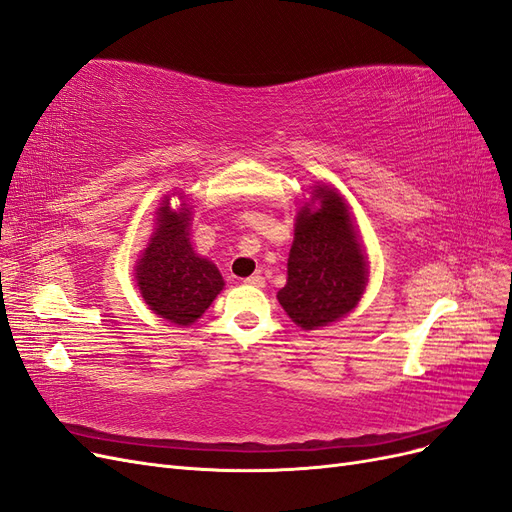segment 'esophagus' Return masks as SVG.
<instances>
[{
    "mask_svg": "<svg viewBox=\"0 0 512 512\" xmlns=\"http://www.w3.org/2000/svg\"><path fill=\"white\" fill-rule=\"evenodd\" d=\"M247 286H254V288H262L265 286V277H262L260 273H254V275H250V277H245L243 280Z\"/></svg>",
    "mask_w": 512,
    "mask_h": 512,
    "instance_id": "esophagus-1",
    "label": "esophagus"
}]
</instances>
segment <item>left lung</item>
<instances>
[{
	"label": "left lung",
	"mask_w": 512,
	"mask_h": 512,
	"mask_svg": "<svg viewBox=\"0 0 512 512\" xmlns=\"http://www.w3.org/2000/svg\"><path fill=\"white\" fill-rule=\"evenodd\" d=\"M320 209L297 215L288 256V282L277 292L286 314L303 329L327 327L359 303L367 286V262L342 196L314 190Z\"/></svg>",
	"instance_id": "left-lung-1"
}]
</instances>
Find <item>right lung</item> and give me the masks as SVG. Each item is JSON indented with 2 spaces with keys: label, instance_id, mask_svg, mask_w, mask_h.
<instances>
[{
  "label": "right lung",
  "instance_id": "1",
  "mask_svg": "<svg viewBox=\"0 0 512 512\" xmlns=\"http://www.w3.org/2000/svg\"><path fill=\"white\" fill-rule=\"evenodd\" d=\"M188 226L190 213L170 211L164 200L158 228L136 267V284L149 309L181 327L203 316L224 288L213 262L194 254Z\"/></svg>",
  "mask_w": 512,
  "mask_h": 512
}]
</instances>
